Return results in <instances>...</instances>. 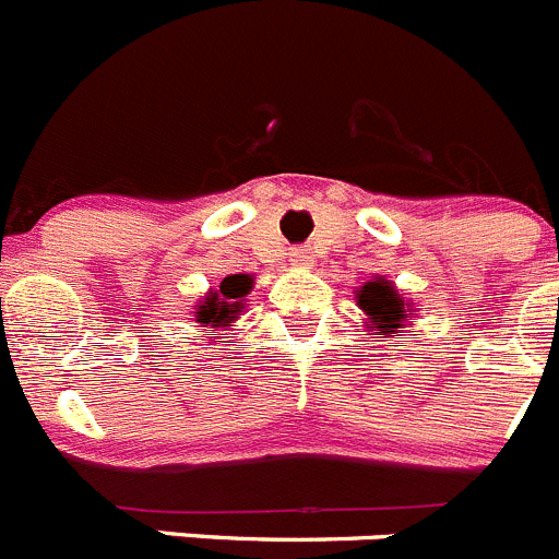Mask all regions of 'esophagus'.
Returning a JSON list of instances; mask_svg holds the SVG:
<instances>
[{
	"instance_id": "obj_1",
	"label": "esophagus",
	"mask_w": 559,
	"mask_h": 559,
	"mask_svg": "<svg viewBox=\"0 0 559 559\" xmlns=\"http://www.w3.org/2000/svg\"><path fill=\"white\" fill-rule=\"evenodd\" d=\"M292 264H298V267H309L314 255H311L309 248H292Z\"/></svg>"
}]
</instances>
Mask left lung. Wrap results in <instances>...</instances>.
I'll list each match as a JSON object with an SVG mask.
<instances>
[{"instance_id": "1", "label": "left lung", "mask_w": 559, "mask_h": 559, "mask_svg": "<svg viewBox=\"0 0 559 559\" xmlns=\"http://www.w3.org/2000/svg\"><path fill=\"white\" fill-rule=\"evenodd\" d=\"M359 306L367 314V320L373 323L376 334L381 336H404V320H406V304L399 298V292L390 281H367L359 289Z\"/></svg>"}]
</instances>
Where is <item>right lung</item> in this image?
Segmentation results:
<instances>
[{"label": "right lung", "instance_id": "add662e5", "mask_svg": "<svg viewBox=\"0 0 559 559\" xmlns=\"http://www.w3.org/2000/svg\"><path fill=\"white\" fill-rule=\"evenodd\" d=\"M250 292V278L245 275H228V278L219 284L217 292H209L203 304L198 306V323L211 325V329H219V325H228L230 320H236V314L245 309L242 298Z\"/></svg>", "mask_w": 559, "mask_h": 559}]
</instances>
